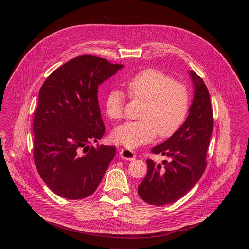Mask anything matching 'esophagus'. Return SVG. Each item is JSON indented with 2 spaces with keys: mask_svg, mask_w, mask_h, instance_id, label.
Segmentation results:
<instances>
[{
  "mask_svg": "<svg viewBox=\"0 0 249 249\" xmlns=\"http://www.w3.org/2000/svg\"><path fill=\"white\" fill-rule=\"evenodd\" d=\"M119 155L121 158L128 160H134L136 159V155L134 154V152L128 149H121L119 152Z\"/></svg>",
  "mask_w": 249,
  "mask_h": 249,
  "instance_id": "esophagus-1",
  "label": "esophagus"
}]
</instances>
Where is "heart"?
<instances>
[{
	"label": "heart",
	"mask_w": 249,
	"mask_h": 249,
	"mask_svg": "<svg viewBox=\"0 0 249 249\" xmlns=\"http://www.w3.org/2000/svg\"><path fill=\"white\" fill-rule=\"evenodd\" d=\"M127 91L131 99L144 101L139 121H131L117 127L113 132L116 143L134 150L151 142L159 135L168 138L180 129L186 120L190 93L181 82L157 69H146L130 78ZM126 96L111 89L104 97L106 114L113 120L123 117Z\"/></svg>",
	"instance_id": "b5f03b06"
}]
</instances>
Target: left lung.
<instances>
[{
	"label": "left lung",
	"mask_w": 249,
	"mask_h": 249,
	"mask_svg": "<svg viewBox=\"0 0 249 249\" xmlns=\"http://www.w3.org/2000/svg\"><path fill=\"white\" fill-rule=\"evenodd\" d=\"M195 92L189 115L180 129L152 149L168 160L157 164L148 159V172L138 187L140 197L151 205H166L183 197L201 178L207 166V151L214 127L208 89L190 72Z\"/></svg>",
	"instance_id": "8db88e82"
}]
</instances>
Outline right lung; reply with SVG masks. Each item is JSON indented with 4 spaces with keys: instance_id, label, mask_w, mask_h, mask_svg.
Wrapping results in <instances>:
<instances>
[{
    "instance_id": "obj_1",
    "label": "right lung",
    "mask_w": 249,
    "mask_h": 249,
    "mask_svg": "<svg viewBox=\"0 0 249 249\" xmlns=\"http://www.w3.org/2000/svg\"><path fill=\"white\" fill-rule=\"evenodd\" d=\"M122 67L81 55L56 69L39 90L33 160L42 180L61 197L79 200L91 195L115 156L113 146L89 144L105 132L98 86Z\"/></svg>"
}]
</instances>
